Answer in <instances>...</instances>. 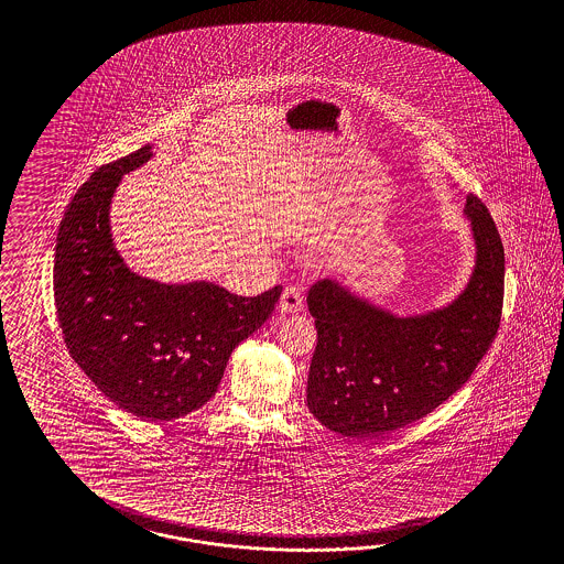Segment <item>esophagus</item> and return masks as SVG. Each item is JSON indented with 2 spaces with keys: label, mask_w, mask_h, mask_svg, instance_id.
I'll return each mask as SVG.
<instances>
[{
  "label": "esophagus",
  "mask_w": 564,
  "mask_h": 564,
  "mask_svg": "<svg viewBox=\"0 0 564 564\" xmlns=\"http://www.w3.org/2000/svg\"><path fill=\"white\" fill-rule=\"evenodd\" d=\"M279 307H281V312H288V314L302 312V310H304V297H302V291H300V288H295V285L285 288L283 293H281Z\"/></svg>",
  "instance_id": "obj_1"
}]
</instances>
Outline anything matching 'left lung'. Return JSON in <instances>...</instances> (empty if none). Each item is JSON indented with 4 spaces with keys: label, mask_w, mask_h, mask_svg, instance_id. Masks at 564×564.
Segmentation results:
<instances>
[{
    "label": "left lung",
    "mask_w": 564,
    "mask_h": 564,
    "mask_svg": "<svg viewBox=\"0 0 564 564\" xmlns=\"http://www.w3.org/2000/svg\"><path fill=\"white\" fill-rule=\"evenodd\" d=\"M465 215L476 267L462 295L420 316H394L323 279L307 291L318 341L307 408L343 436L376 438L436 410L474 375L495 341L505 297V248L478 196Z\"/></svg>",
    "instance_id": "8db88e82"
}]
</instances>
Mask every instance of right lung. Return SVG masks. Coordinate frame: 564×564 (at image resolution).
I'll list each match as a JSON object with an SVG mask.
<instances>
[{
	"mask_svg": "<svg viewBox=\"0 0 564 564\" xmlns=\"http://www.w3.org/2000/svg\"><path fill=\"white\" fill-rule=\"evenodd\" d=\"M153 156L142 147L95 171L59 223L53 297L72 359L109 401L151 422L203 408L239 343L271 316L281 285L257 297L196 281L163 285L132 273L109 231L121 175Z\"/></svg>",
	"mask_w": 564,
	"mask_h": 564,
	"instance_id": "1",
	"label": "right lung"
}]
</instances>
